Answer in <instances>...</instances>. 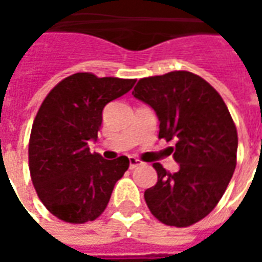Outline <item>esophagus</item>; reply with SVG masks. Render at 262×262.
Instances as JSON below:
<instances>
[{
    "label": "esophagus",
    "mask_w": 262,
    "mask_h": 262,
    "mask_svg": "<svg viewBox=\"0 0 262 262\" xmlns=\"http://www.w3.org/2000/svg\"><path fill=\"white\" fill-rule=\"evenodd\" d=\"M140 165H143V163L140 160L135 159V157H130V159H129V168H130V170H135L136 167H140Z\"/></svg>",
    "instance_id": "34e87169"
}]
</instances>
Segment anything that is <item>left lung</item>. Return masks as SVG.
<instances>
[{"instance_id":"left-lung-1","label":"left lung","mask_w":262,"mask_h":262,"mask_svg":"<svg viewBox=\"0 0 262 262\" xmlns=\"http://www.w3.org/2000/svg\"><path fill=\"white\" fill-rule=\"evenodd\" d=\"M132 94L156 111L159 139L176 143L168 151L180 164L171 174L154 163L159 180L146 189V203L161 223L188 227L213 210L230 182L236 125L219 92L189 71L142 78Z\"/></svg>"}]
</instances>
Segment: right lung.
Masks as SVG:
<instances>
[{
	"mask_svg": "<svg viewBox=\"0 0 262 262\" xmlns=\"http://www.w3.org/2000/svg\"><path fill=\"white\" fill-rule=\"evenodd\" d=\"M136 80L75 73L61 80L40 105L29 139V171L49 212L81 225L101 216L129 159L91 153L105 105L132 90Z\"/></svg>",
	"mask_w": 262,
	"mask_h": 262,
	"instance_id": "obj_1",
	"label": "right lung"
}]
</instances>
